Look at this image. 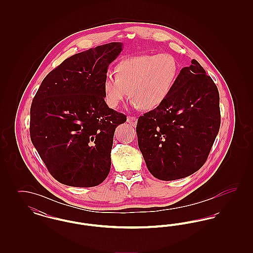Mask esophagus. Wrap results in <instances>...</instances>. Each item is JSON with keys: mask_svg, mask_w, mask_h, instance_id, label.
Masks as SVG:
<instances>
[{"mask_svg": "<svg viewBox=\"0 0 253 253\" xmlns=\"http://www.w3.org/2000/svg\"><path fill=\"white\" fill-rule=\"evenodd\" d=\"M127 122L130 123L132 126H135L137 123V119L134 117H128L127 118Z\"/></svg>", "mask_w": 253, "mask_h": 253, "instance_id": "1", "label": "esophagus"}]
</instances>
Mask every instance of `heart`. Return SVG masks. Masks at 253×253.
<instances>
[{
	"label": "heart",
	"instance_id": "1",
	"mask_svg": "<svg viewBox=\"0 0 253 253\" xmlns=\"http://www.w3.org/2000/svg\"><path fill=\"white\" fill-rule=\"evenodd\" d=\"M178 63L169 54L139 55L121 60L116 76L107 74L103 81L104 99L116 108L127 96L133 97L135 108L153 110L164 102L178 76Z\"/></svg>",
	"mask_w": 253,
	"mask_h": 253
}]
</instances>
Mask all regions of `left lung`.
I'll list each match as a JSON object with an SVG mask.
<instances>
[{"label": "left lung", "mask_w": 253, "mask_h": 253, "mask_svg": "<svg viewBox=\"0 0 253 253\" xmlns=\"http://www.w3.org/2000/svg\"><path fill=\"white\" fill-rule=\"evenodd\" d=\"M219 92L197 60L181 69L162 104L138 118L136 134L149 171L187 177L204 165L220 128Z\"/></svg>", "instance_id": "8db88e82"}]
</instances>
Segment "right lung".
<instances>
[{"label":"right lung","mask_w":253,"mask_h":253,"mask_svg":"<svg viewBox=\"0 0 253 253\" xmlns=\"http://www.w3.org/2000/svg\"><path fill=\"white\" fill-rule=\"evenodd\" d=\"M123 48L110 42L73 55L44 78L30 108V137L51 175L95 187L111 168L116 128L126 116L109 108L103 81Z\"/></svg>","instance_id":"obj_1"}]
</instances>
